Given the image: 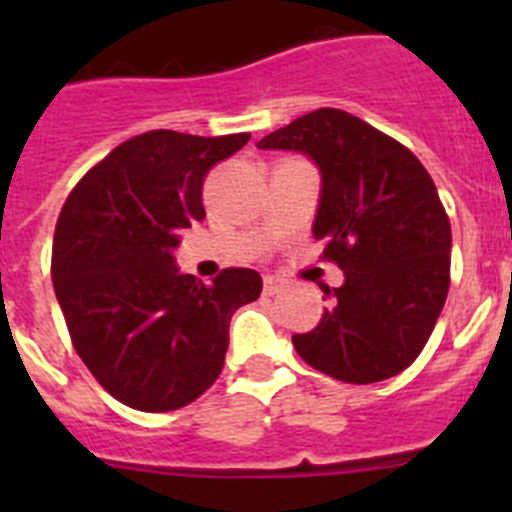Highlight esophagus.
Returning a JSON list of instances; mask_svg holds the SVG:
<instances>
[{
    "label": "esophagus",
    "mask_w": 512,
    "mask_h": 512,
    "mask_svg": "<svg viewBox=\"0 0 512 512\" xmlns=\"http://www.w3.org/2000/svg\"><path fill=\"white\" fill-rule=\"evenodd\" d=\"M287 284L279 277H264V295H282Z\"/></svg>",
    "instance_id": "34e87169"
}]
</instances>
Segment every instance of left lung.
Segmentation results:
<instances>
[{
    "instance_id": "8db88e82",
    "label": "left lung",
    "mask_w": 512,
    "mask_h": 512,
    "mask_svg": "<svg viewBox=\"0 0 512 512\" xmlns=\"http://www.w3.org/2000/svg\"><path fill=\"white\" fill-rule=\"evenodd\" d=\"M300 151L323 176L312 235L346 282L310 333L292 336L318 372L372 384L408 369L431 338L449 295L451 223L415 153L333 107L297 117L259 140Z\"/></svg>"
}]
</instances>
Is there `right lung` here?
Here are the masks:
<instances>
[{
    "label": "right lung",
    "instance_id": "add662e5",
    "mask_svg": "<svg viewBox=\"0 0 512 512\" xmlns=\"http://www.w3.org/2000/svg\"><path fill=\"white\" fill-rule=\"evenodd\" d=\"M248 133L151 130L81 176L53 235L51 277L76 354L133 410L169 413L220 377L233 312L259 300L253 269L205 287L174 269L179 233L205 217L202 184Z\"/></svg>",
    "mask_w": 512,
    "mask_h": 512
}]
</instances>
